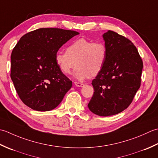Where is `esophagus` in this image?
<instances>
[{
  "label": "esophagus",
  "instance_id": "obj_1",
  "mask_svg": "<svg viewBox=\"0 0 158 158\" xmlns=\"http://www.w3.org/2000/svg\"><path fill=\"white\" fill-rule=\"evenodd\" d=\"M74 84H75V85H76V86H78V87H82V86H85V85H84L83 83L79 82H75Z\"/></svg>",
  "mask_w": 158,
  "mask_h": 158
}]
</instances>
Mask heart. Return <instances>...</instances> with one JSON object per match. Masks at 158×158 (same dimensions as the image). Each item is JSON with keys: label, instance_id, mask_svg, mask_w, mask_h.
Segmentation results:
<instances>
[{"label": "heart", "instance_id": "heart-1", "mask_svg": "<svg viewBox=\"0 0 158 158\" xmlns=\"http://www.w3.org/2000/svg\"><path fill=\"white\" fill-rule=\"evenodd\" d=\"M107 56L108 50L104 43L80 38L67 48L66 52H57L55 61L64 74H69L76 64L74 76L79 80H84L95 77L100 73Z\"/></svg>", "mask_w": 158, "mask_h": 158}]
</instances>
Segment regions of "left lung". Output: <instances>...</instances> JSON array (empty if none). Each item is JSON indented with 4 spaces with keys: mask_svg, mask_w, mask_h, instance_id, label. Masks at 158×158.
I'll use <instances>...</instances> for the list:
<instances>
[{
    "mask_svg": "<svg viewBox=\"0 0 158 158\" xmlns=\"http://www.w3.org/2000/svg\"><path fill=\"white\" fill-rule=\"evenodd\" d=\"M103 37L107 59L93 80L94 93L88 107L94 114L107 117L123 111L132 102L140 86L143 63L129 39L110 30Z\"/></svg>",
    "mask_w": 158,
    "mask_h": 158,
    "instance_id": "8db88e82",
    "label": "left lung"
}]
</instances>
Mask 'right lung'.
<instances>
[{
    "label": "right lung",
    "mask_w": 158,
    "mask_h": 158,
    "mask_svg": "<svg viewBox=\"0 0 158 158\" xmlns=\"http://www.w3.org/2000/svg\"><path fill=\"white\" fill-rule=\"evenodd\" d=\"M78 32L41 28L23 35L12 50L11 78L19 98L28 107L49 111L63 100L72 82L55 61L59 48Z\"/></svg>",
    "instance_id": "obj_1"
}]
</instances>
